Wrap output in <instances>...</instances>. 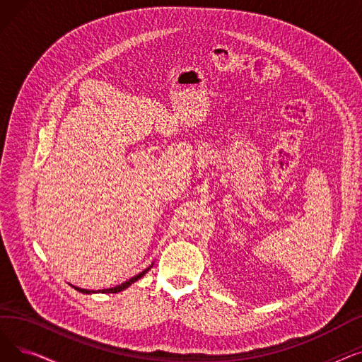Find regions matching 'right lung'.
<instances>
[{"mask_svg": "<svg viewBox=\"0 0 362 362\" xmlns=\"http://www.w3.org/2000/svg\"><path fill=\"white\" fill-rule=\"evenodd\" d=\"M151 267H148L146 270H144L142 273H139L138 276H135V277H132V279H129L127 281H124V283H122V284H119V286H116V288H110V289H103L101 292L103 293H117V292H120V291H123V289H126V288H129L130 286V284L133 283V281H136V280H139L148 270H149ZM76 289H78L79 292H82V293H90V291H86V289H81V288H76ZM93 292V291H92Z\"/></svg>", "mask_w": 362, "mask_h": 362, "instance_id": "add662e5", "label": "right lung"}]
</instances>
